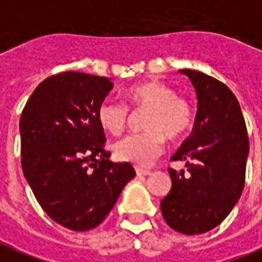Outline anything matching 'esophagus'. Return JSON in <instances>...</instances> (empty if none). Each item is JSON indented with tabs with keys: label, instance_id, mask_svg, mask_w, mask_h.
I'll use <instances>...</instances> for the list:
<instances>
[{
	"label": "esophagus",
	"instance_id": "34e87169",
	"mask_svg": "<svg viewBox=\"0 0 262 262\" xmlns=\"http://www.w3.org/2000/svg\"><path fill=\"white\" fill-rule=\"evenodd\" d=\"M135 171H137V176H148V174H150L149 169H144V167H137V169H135Z\"/></svg>",
	"mask_w": 262,
	"mask_h": 262
}]
</instances>
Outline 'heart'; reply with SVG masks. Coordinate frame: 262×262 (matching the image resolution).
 Wrapping results in <instances>:
<instances>
[{
	"label": "heart",
	"instance_id": "b5f03b06",
	"mask_svg": "<svg viewBox=\"0 0 262 262\" xmlns=\"http://www.w3.org/2000/svg\"><path fill=\"white\" fill-rule=\"evenodd\" d=\"M131 108H148L144 133L125 135L113 145L114 158L137 166H148L165 148V137L176 141L184 137L194 123V108L187 97L177 95L165 82L145 81L125 91ZM128 106L117 99L106 97L97 106V121L106 133L118 135L128 121Z\"/></svg>",
	"mask_w": 262,
	"mask_h": 262
}]
</instances>
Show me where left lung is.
<instances>
[{
	"label": "left lung",
	"instance_id": "obj_1",
	"mask_svg": "<svg viewBox=\"0 0 262 262\" xmlns=\"http://www.w3.org/2000/svg\"><path fill=\"white\" fill-rule=\"evenodd\" d=\"M181 72L195 88L198 112L191 135L171 158L186 162L187 173L169 167L171 188L160 209L173 230L201 234L221 225L243 192L249 135L237 99L225 83L200 71Z\"/></svg>",
	"mask_w": 262,
	"mask_h": 262
}]
</instances>
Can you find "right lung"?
Listing matches in <instances>:
<instances>
[{
  "label": "right lung",
  "instance_id": "right-lung-1",
  "mask_svg": "<svg viewBox=\"0 0 262 262\" xmlns=\"http://www.w3.org/2000/svg\"><path fill=\"white\" fill-rule=\"evenodd\" d=\"M113 82L76 71L55 74L34 89L19 121L22 170L43 211L75 232L96 228L135 176L104 149L97 106Z\"/></svg>",
  "mask_w": 262,
  "mask_h": 262
}]
</instances>
